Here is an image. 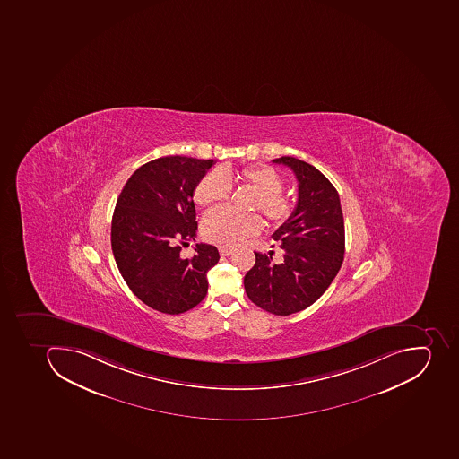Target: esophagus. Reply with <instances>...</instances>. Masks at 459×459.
Segmentation results:
<instances>
[{
	"label": "esophagus",
	"instance_id": "1",
	"mask_svg": "<svg viewBox=\"0 0 459 459\" xmlns=\"http://www.w3.org/2000/svg\"><path fill=\"white\" fill-rule=\"evenodd\" d=\"M220 254L221 255H224V257H228V255H231L232 250L231 248H225V247H221Z\"/></svg>",
	"mask_w": 459,
	"mask_h": 459
}]
</instances>
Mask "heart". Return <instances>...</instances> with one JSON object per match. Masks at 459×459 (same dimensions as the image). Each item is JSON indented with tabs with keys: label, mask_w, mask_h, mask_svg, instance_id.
<instances>
[{
	"label": "heart",
	"mask_w": 459,
	"mask_h": 459,
	"mask_svg": "<svg viewBox=\"0 0 459 459\" xmlns=\"http://www.w3.org/2000/svg\"><path fill=\"white\" fill-rule=\"evenodd\" d=\"M253 190L250 208L260 212L273 224H286L295 213V199L284 195L283 178L264 164L243 169L232 173L230 169L212 170L202 178L195 189V202L199 206H216L231 196V180ZM263 228L260 216L255 213H237L230 209H220L208 213L202 221V235L209 243L221 247H235L257 235Z\"/></svg>",
	"instance_id": "obj_1"
}]
</instances>
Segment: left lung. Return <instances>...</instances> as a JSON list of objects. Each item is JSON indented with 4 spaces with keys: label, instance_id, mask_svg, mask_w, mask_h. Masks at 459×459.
<instances>
[{
    "label": "left lung",
    "instance_id": "left-lung-1",
    "mask_svg": "<svg viewBox=\"0 0 459 459\" xmlns=\"http://www.w3.org/2000/svg\"><path fill=\"white\" fill-rule=\"evenodd\" d=\"M273 161L295 173L298 204L290 220L273 234L283 260L274 263L273 253H255L244 287L254 305L287 316L316 302L335 279L345 253V227L340 195L316 168L290 156Z\"/></svg>",
    "mask_w": 459,
    "mask_h": 459
}]
</instances>
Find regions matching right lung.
<instances>
[{
  "instance_id": "obj_1",
  "label": "right lung",
  "mask_w": 459,
  "mask_h": 459,
  "mask_svg": "<svg viewBox=\"0 0 459 459\" xmlns=\"http://www.w3.org/2000/svg\"><path fill=\"white\" fill-rule=\"evenodd\" d=\"M213 163L160 157L138 168L117 199L112 253L130 290L152 309L179 315L194 309L208 293L206 273L220 253L201 243L194 257L183 258L180 244L196 237L194 192Z\"/></svg>"
}]
</instances>
